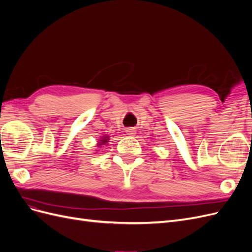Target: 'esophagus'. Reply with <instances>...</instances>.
I'll list each match as a JSON object with an SVG mask.
<instances>
[{
	"instance_id": "esophagus-1",
	"label": "esophagus",
	"mask_w": 252,
	"mask_h": 252,
	"mask_svg": "<svg viewBox=\"0 0 252 252\" xmlns=\"http://www.w3.org/2000/svg\"><path fill=\"white\" fill-rule=\"evenodd\" d=\"M126 133H127V135H134L135 134V131L133 128H126Z\"/></svg>"
}]
</instances>
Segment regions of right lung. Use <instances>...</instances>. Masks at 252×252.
<instances>
[{
	"instance_id": "add662e5",
	"label": "right lung",
	"mask_w": 252,
	"mask_h": 252,
	"mask_svg": "<svg viewBox=\"0 0 252 252\" xmlns=\"http://www.w3.org/2000/svg\"><path fill=\"white\" fill-rule=\"evenodd\" d=\"M108 140H109L108 137H104V138H102V139L100 140V143H99V144H104L105 142H108Z\"/></svg>"
}]
</instances>
